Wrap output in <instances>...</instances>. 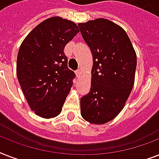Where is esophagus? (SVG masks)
Returning a JSON list of instances; mask_svg holds the SVG:
<instances>
[{
  "mask_svg": "<svg viewBox=\"0 0 159 159\" xmlns=\"http://www.w3.org/2000/svg\"><path fill=\"white\" fill-rule=\"evenodd\" d=\"M81 74H82V70L81 69H78L76 71V75H77V77H80L81 76Z\"/></svg>",
  "mask_w": 159,
  "mask_h": 159,
  "instance_id": "obj_1",
  "label": "esophagus"
}]
</instances>
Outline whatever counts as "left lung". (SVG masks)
I'll list each match as a JSON object with an SVG mask.
<instances>
[{
    "label": "left lung",
    "instance_id": "obj_1",
    "mask_svg": "<svg viewBox=\"0 0 159 159\" xmlns=\"http://www.w3.org/2000/svg\"><path fill=\"white\" fill-rule=\"evenodd\" d=\"M92 53L91 89L81 98L85 120L103 125L118 116L134 83L137 57L122 27L104 18L78 24Z\"/></svg>",
    "mask_w": 159,
    "mask_h": 159
}]
</instances>
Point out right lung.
<instances>
[{
  "label": "right lung",
  "mask_w": 159,
  "mask_h": 159,
  "mask_svg": "<svg viewBox=\"0 0 159 159\" xmlns=\"http://www.w3.org/2000/svg\"><path fill=\"white\" fill-rule=\"evenodd\" d=\"M79 31L74 22L54 16L34 28L20 47L18 81L30 109L42 118L61 113L72 87L75 73L63 49Z\"/></svg>",
  "instance_id": "obj_1"
}]
</instances>
